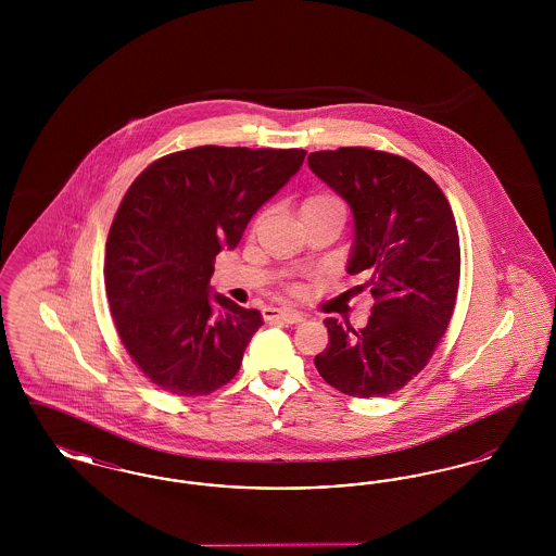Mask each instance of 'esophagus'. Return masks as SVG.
Here are the masks:
<instances>
[{"mask_svg": "<svg viewBox=\"0 0 556 556\" xmlns=\"http://www.w3.org/2000/svg\"><path fill=\"white\" fill-rule=\"evenodd\" d=\"M263 317H265V320H281V323H288V325H295L304 318L300 313L286 311V308H265Z\"/></svg>", "mask_w": 556, "mask_h": 556, "instance_id": "1", "label": "esophagus"}]
</instances>
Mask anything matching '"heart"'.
Here are the masks:
<instances>
[{
    "label": "heart",
    "instance_id": "heart-1",
    "mask_svg": "<svg viewBox=\"0 0 556 556\" xmlns=\"http://www.w3.org/2000/svg\"><path fill=\"white\" fill-rule=\"evenodd\" d=\"M329 206H342V208H344V204H342V200H340L338 195L327 193V191H318V193H313V195H308V198L304 200L302 211H311V208H329Z\"/></svg>",
    "mask_w": 556,
    "mask_h": 556
}]
</instances>
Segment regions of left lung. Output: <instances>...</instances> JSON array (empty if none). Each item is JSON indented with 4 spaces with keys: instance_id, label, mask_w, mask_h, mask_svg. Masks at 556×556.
<instances>
[{
    "instance_id": "1",
    "label": "left lung",
    "mask_w": 556,
    "mask_h": 556,
    "mask_svg": "<svg viewBox=\"0 0 556 556\" xmlns=\"http://www.w3.org/2000/svg\"><path fill=\"white\" fill-rule=\"evenodd\" d=\"M308 166L354 216L345 270L375 304L365 329L325 318L320 377L348 396H388L424 370L454 313L460 248L438 184L410 160L369 148L313 152Z\"/></svg>"
}]
</instances>
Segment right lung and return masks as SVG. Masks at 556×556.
I'll return each mask as SVG.
<instances>
[{
	"label": "right lung",
	"mask_w": 556,
	"mask_h": 556,
	"mask_svg": "<svg viewBox=\"0 0 556 556\" xmlns=\"http://www.w3.org/2000/svg\"><path fill=\"white\" fill-rule=\"evenodd\" d=\"M304 156L200 146L152 162L125 193L108 233V304L129 356L160 390L204 396L238 375L263 315L212 293L214 258L238 245Z\"/></svg>",
	"instance_id": "add662e5"
}]
</instances>
